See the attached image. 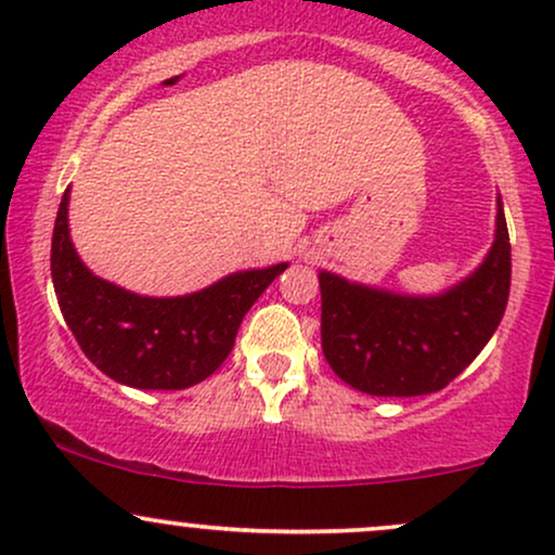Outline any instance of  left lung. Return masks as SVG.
I'll return each instance as SVG.
<instances>
[{
    "label": "left lung",
    "instance_id": "obj_1",
    "mask_svg": "<svg viewBox=\"0 0 555 555\" xmlns=\"http://www.w3.org/2000/svg\"><path fill=\"white\" fill-rule=\"evenodd\" d=\"M318 282L321 347L344 384L371 397L441 391L482 352L506 310L512 245L501 197L486 260L443 295H397L331 271Z\"/></svg>",
    "mask_w": 555,
    "mask_h": 555
}]
</instances>
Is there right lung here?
I'll return each instance as SVG.
<instances>
[{"instance_id":"obj_1","label":"right lung","mask_w":555,"mask_h":555,"mask_svg":"<svg viewBox=\"0 0 555 555\" xmlns=\"http://www.w3.org/2000/svg\"><path fill=\"white\" fill-rule=\"evenodd\" d=\"M69 188L56 211L52 282L86 358L117 384L177 391L201 384L229 358L253 302L289 263L240 271L184 297H143L88 271L67 229Z\"/></svg>"}]
</instances>
